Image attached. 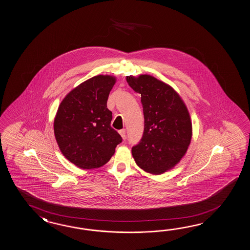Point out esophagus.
Masks as SVG:
<instances>
[{
  "mask_svg": "<svg viewBox=\"0 0 250 250\" xmlns=\"http://www.w3.org/2000/svg\"><path fill=\"white\" fill-rule=\"evenodd\" d=\"M119 134L121 135V137H122L123 139L125 138V129L120 130V131H119Z\"/></svg>",
  "mask_w": 250,
  "mask_h": 250,
  "instance_id": "obj_1",
  "label": "esophagus"
}]
</instances>
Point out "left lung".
Listing matches in <instances>:
<instances>
[{"label": "left lung", "instance_id": "1", "mask_svg": "<svg viewBox=\"0 0 250 250\" xmlns=\"http://www.w3.org/2000/svg\"><path fill=\"white\" fill-rule=\"evenodd\" d=\"M129 86L141 94L145 130L133 147L137 166L145 172L161 175L172 169L187 153L193 128L188 109L168 84L149 74L126 76Z\"/></svg>", "mask_w": 250, "mask_h": 250}]
</instances>
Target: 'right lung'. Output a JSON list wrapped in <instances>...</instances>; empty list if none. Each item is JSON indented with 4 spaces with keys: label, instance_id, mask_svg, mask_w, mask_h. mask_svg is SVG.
<instances>
[{
    "label": "right lung",
    "instance_id": "add662e5",
    "mask_svg": "<svg viewBox=\"0 0 250 250\" xmlns=\"http://www.w3.org/2000/svg\"><path fill=\"white\" fill-rule=\"evenodd\" d=\"M117 78L97 75L72 89L56 112L54 133L62 155L83 169L98 168L114 155L122 137L110 125L106 101Z\"/></svg>",
    "mask_w": 250,
    "mask_h": 250
}]
</instances>
